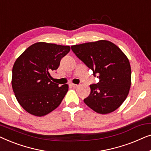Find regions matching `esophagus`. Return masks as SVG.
<instances>
[{"mask_svg": "<svg viewBox=\"0 0 151 151\" xmlns=\"http://www.w3.org/2000/svg\"><path fill=\"white\" fill-rule=\"evenodd\" d=\"M71 85L72 87H73V88H76V87H78V84H71Z\"/></svg>", "mask_w": 151, "mask_h": 151, "instance_id": "1", "label": "esophagus"}]
</instances>
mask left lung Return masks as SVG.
<instances>
[{
  "label": "left lung",
  "mask_w": 151,
  "mask_h": 151,
  "mask_svg": "<svg viewBox=\"0 0 151 151\" xmlns=\"http://www.w3.org/2000/svg\"><path fill=\"white\" fill-rule=\"evenodd\" d=\"M71 49L99 79L98 83L90 85V95L84 103L101 114L116 110L127 98L131 84L127 57L118 47L107 40L73 45Z\"/></svg>",
  "instance_id": "left-lung-1"
}]
</instances>
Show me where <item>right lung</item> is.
Here are the masks:
<instances>
[{
	"instance_id": "right-lung-1",
	"label": "right lung",
	"mask_w": 151,
	"mask_h": 151,
	"mask_svg": "<svg viewBox=\"0 0 151 151\" xmlns=\"http://www.w3.org/2000/svg\"><path fill=\"white\" fill-rule=\"evenodd\" d=\"M69 51V46L36 42L16 60L12 69V88L27 112L41 117L60 104L69 86L64 84L59 87L51 81L50 73L58 68L61 59Z\"/></svg>"
}]
</instances>
